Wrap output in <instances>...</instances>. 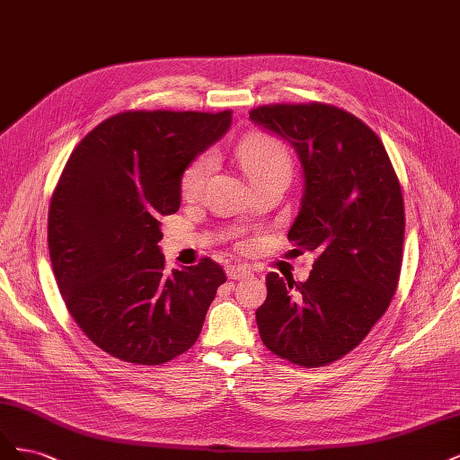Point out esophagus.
<instances>
[{
    "mask_svg": "<svg viewBox=\"0 0 460 460\" xmlns=\"http://www.w3.org/2000/svg\"><path fill=\"white\" fill-rule=\"evenodd\" d=\"M249 270L247 267H235V264H230V267H226V274H228V278L230 280H242V278H245V276H249Z\"/></svg>",
    "mask_w": 460,
    "mask_h": 460,
    "instance_id": "obj_1",
    "label": "esophagus"
}]
</instances>
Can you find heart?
Returning a JSON list of instances; mask_svg holds the SVG:
<instances>
[{
    "label": "heart",
    "instance_id": "obj_1",
    "mask_svg": "<svg viewBox=\"0 0 460 460\" xmlns=\"http://www.w3.org/2000/svg\"><path fill=\"white\" fill-rule=\"evenodd\" d=\"M235 159L242 164L247 178L252 182L267 178L276 172H289L291 159L286 146L278 140L276 136L253 132L245 136L243 140L235 146ZM215 169L213 153H201L199 157L193 159L180 178V191L184 199H196L203 191L208 176Z\"/></svg>",
    "mask_w": 460,
    "mask_h": 460
}]
</instances>
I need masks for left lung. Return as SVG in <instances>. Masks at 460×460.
I'll return each mask as SVG.
<instances>
[{
  "label": "left lung",
  "mask_w": 460,
  "mask_h": 460,
  "mask_svg": "<svg viewBox=\"0 0 460 460\" xmlns=\"http://www.w3.org/2000/svg\"><path fill=\"white\" fill-rule=\"evenodd\" d=\"M249 119L296 149L303 198L288 240L316 255L305 282L267 274L262 343L297 367H326L363 341L397 289L405 205L394 164L367 124L328 103H276Z\"/></svg>",
  "instance_id": "obj_1"
}]
</instances>
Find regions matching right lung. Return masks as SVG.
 Masks as SVG:
<instances>
[{
  "mask_svg": "<svg viewBox=\"0 0 460 460\" xmlns=\"http://www.w3.org/2000/svg\"><path fill=\"white\" fill-rule=\"evenodd\" d=\"M232 111H124L82 137L51 196L48 245L68 313L124 363L163 365L198 341L226 282L218 262L166 274L161 218L186 166L226 134Z\"/></svg>",
  "mask_w": 460,
  "mask_h": 460,
  "instance_id": "1",
  "label": "right lung"
}]
</instances>
